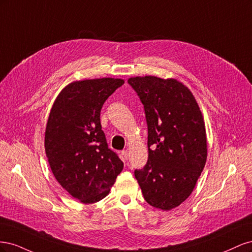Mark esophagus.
I'll list each match as a JSON object with an SVG mask.
<instances>
[{
  "mask_svg": "<svg viewBox=\"0 0 252 252\" xmlns=\"http://www.w3.org/2000/svg\"><path fill=\"white\" fill-rule=\"evenodd\" d=\"M122 155H123L124 158H125L126 161H127V159H128V157H129V152H128L127 150H123V151H122Z\"/></svg>",
  "mask_w": 252,
  "mask_h": 252,
  "instance_id": "34e87169",
  "label": "esophagus"
}]
</instances>
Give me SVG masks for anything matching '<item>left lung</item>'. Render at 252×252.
<instances>
[{"label":"left lung","instance_id":"left-lung-1","mask_svg":"<svg viewBox=\"0 0 252 252\" xmlns=\"http://www.w3.org/2000/svg\"><path fill=\"white\" fill-rule=\"evenodd\" d=\"M128 84L144 106L148 161L134 170L144 199L170 210L192 192L207 158L202 112L190 90L174 79L135 77Z\"/></svg>","mask_w":252,"mask_h":252}]
</instances>
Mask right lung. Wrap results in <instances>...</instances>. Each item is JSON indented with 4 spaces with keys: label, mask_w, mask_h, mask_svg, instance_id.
Here are the masks:
<instances>
[{
    "label": "right lung",
    "mask_w": 252,
    "mask_h": 252,
    "mask_svg": "<svg viewBox=\"0 0 252 252\" xmlns=\"http://www.w3.org/2000/svg\"><path fill=\"white\" fill-rule=\"evenodd\" d=\"M123 84L112 78L73 82L61 91L49 114L45 151L51 171L84 204L104 199L123 169L100 121L104 103Z\"/></svg>",
    "instance_id": "right-lung-1"
}]
</instances>
